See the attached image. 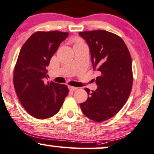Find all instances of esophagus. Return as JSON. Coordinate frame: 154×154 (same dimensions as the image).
Masks as SVG:
<instances>
[{"mask_svg": "<svg viewBox=\"0 0 154 154\" xmlns=\"http://www.w3.org/2000/svg\"><path fill=\"white\" fill-rule=\"evenodd\" d=\"M69 90H70V91H74L77 90V87H74V86H69Z\"/></svg>", "mask_w": 154, "mask_h": 154, "instance_id": "1", "label": "esophagus"}]
</instances>
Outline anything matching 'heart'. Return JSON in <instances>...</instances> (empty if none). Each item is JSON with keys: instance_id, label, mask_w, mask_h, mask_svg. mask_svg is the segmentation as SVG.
Returning <instances> with one entry per match:
<instances>
[{"instance_id": "1", "label": "heart", "mask_w": 154, "mask_h": 154, "mask_svg": "<svg viewBox=\"0 0 154 154\" xmlns=\"http://www.w3.org/2000/svg\"><path fill=\"white\" fill-rule=\"evenodd\" d=\"M77 43H80V42L79 41V40H77V41H76V44H77Z\"/></svg>"}]
</instances>
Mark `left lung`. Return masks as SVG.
Instances as JSON below:
<instances>
[{
  "instance_id": "8db88e82",
  "label": "left lung",
  "mask_w": 154,
  "mask_h": 154,
  "mask_svg": "<svg viewBox=\"0 0 154 154\" xmlns=\"http://www.w3.org/2000/svg\"><path fill=\"white\" fill-rule=\"evenodd\" d=\"M90 48L91 62L100 75L96 91L85 88L88 99L81 103L82 112L92 121L103 122L119 112L131 93L133 82L131 58L124 40L107 30L79 33Z\"/></svg>"
}]
</instances>
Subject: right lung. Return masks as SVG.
I'll return each instance as SVG.
<instances>
[{
	"mask_svg": "<svg viewBox=\"0 0 154 154\" xmlns=\"http://www.w3.org/2000/svg\"><path fill=\"white\" fill-rule=\"evenodd\" d=\"M68 36L67 32L37 31L20 50L13 82L20 103L33 117L45 119L55 116L69 94L66 85L45 81L50 59Z\"/></svg>",
	"mask_w": 154,
	"mask_h": 154,
	"instance_id": "add662e5",
	"label": "right lung"
}]
</instances>
